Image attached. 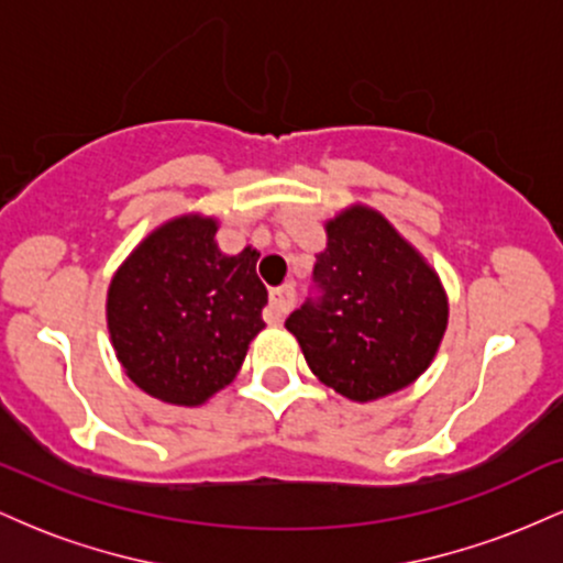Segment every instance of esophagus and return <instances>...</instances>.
Returning <instances> with one entry per match:
<instances>
[{
	"mask_svg": "<svg viewBox=\"0 0 563 563\" xmlns=\"http://www.w3.org/2000/svg\"><path fill=\"white\" fill-rule=\"evenodd\" d=\"M296 303V294L294 288L286 286V288H275L273 294H269V307H267V322H283L286 320V314L294 309Z\"/></svg>",
	"mask_w": 563,
	"mask_h": 563,
	"instance_id": "obj_1",
	"label": "esophagus"
}]
</instances>
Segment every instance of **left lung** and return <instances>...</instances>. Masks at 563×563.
Returning a JSON list of instances; mask_svg holds the SVG:
<instances>
[{
  "instance_id": "8db88e82",
  "label": "left lung",
  "mask_w": 563,
  "mask_h": 563,
  "mask_svg": "<svg viewBox=\"0 0 563 563\" xmlns=\"http://www.w3.org/2000/svg\"><path fill=\"white\" fill-rule=\"evenodd\" d=\"M314 294L286 320L322 384L371 402L412 384L448 328L434 269L378 211L354 206L325 224Z\"/></svg>"
}]
</instances>
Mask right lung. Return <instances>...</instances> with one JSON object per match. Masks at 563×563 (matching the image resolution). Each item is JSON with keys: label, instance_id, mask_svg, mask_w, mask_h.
<instances>
[{"label": "right lung", "instance_id": "add662e5", "mask_svg": "<svg viewBox=\"0 0 563 563\" xmlns=\"http://www.w3.org/2000/svg\"><path fill=\"white\" fill-rule=\"evenodd\" d=\"M214 235V219H172L134 249L108 290V331L126 376L172 405L224 389L264 328L260 254L224 256Z\"/></svg>", "mask_w": 563, "mask_h": 563}]
</instances>
